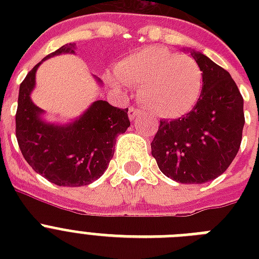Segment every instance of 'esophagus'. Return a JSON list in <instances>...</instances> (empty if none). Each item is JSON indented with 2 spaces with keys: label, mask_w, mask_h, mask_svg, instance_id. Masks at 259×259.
<instances>
[{
  "label": "esophagus",
  "mask_w": 259,
  "mask_h": 259,
  "mask_svg": "<svg viewBox=\"0 0 259 259\" xmlns=\"http://www.w3.org/2000/svg\"><path fill=\"white\" fill-rule=\"evenodd\" d=\"M140 114H141V110L136 109V107H130V109H129L130 121H134V119H136V118H137Z\"/></svg>",
  "instance_id": "obj_1"
}]
</instances>
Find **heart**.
Segmentation results:
<instances>
[{"mask_svg": "<svg viewBox=\"0 0 259 259\" xmlns=\"http://www.w3.org/2000/svg\"><path fill=\"white\" fill-rule=\"evenodd\" d=\"M117 78L110 79L115 90L122 84L140 87L148 109L161 118H180L193 110L203 91V71L191 56L161 46H149L119 60Z\"/></svg>", "mask_w": 259, "mask_h": 259, "instance_id": "1", "label": "heart"}]
</instances>
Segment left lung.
Instances as JSON below:
<instances>
[{
    "label": "left lung",
    "instance_id": "1",
    "mask_svg": "<svg viewBox=\"0 0 259 259\" xmlns=\"http://www.w3.org/2000/svg\"><path fill=\"white\" fill-rule=\"evenodd\" d=\"M203 71V91L191 113L160 121L152 156L166 177L203 184L221 176L237 156L245 125L243 98L231 75L205 55L191 51Z\"/></svg>",
    "mask_w": 259,
    "mask_h": 259
}]
</instances>
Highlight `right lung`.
Returning a JSON list of instances; mask_svg holds the SVG:
<instances>
[{
  "label": "right lung",
  "mask_w": 259,
  "mask_h": 259,
  "mask_svg": "<svg viewBox=\"0 0 259 259\" xmlns=\"http://www.w3.org/2000/svg\"><path fill=\"white\" fill-rule=\"evenodd\" d=\"M75 44L60 47L36 64L20 84L16 137L26 162L34 172L60 187H82L98 180L113 158L115 138L130 126L127 109L95 101L79 118L66 125L44 121V110L34 105L30 94L36 71L56 55L74 54ZM99 84L101 79H97Z\"/></svg>",
  "instance_id": "1"
}]
</instances>
